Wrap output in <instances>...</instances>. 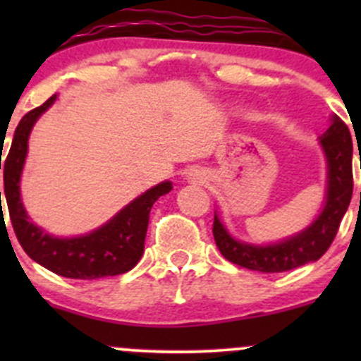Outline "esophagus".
<instances>
[{"mask_svg": "<svg viewBox=\"0 0 361 361\" xmlns=\"http://www.w3.org/2000/svg\"><path fill=\"white\" fill-rule=\"evenodd\" d=\"M188 178H190L192 181H201V180H204V178H206V174L202 173V171H197V169H192L190 173H188Z\"/></svg>", "mask_w": 361, "mask_h": 361, "instance_id": "esophagus-1", "label": "esophagus"}]
</instances>
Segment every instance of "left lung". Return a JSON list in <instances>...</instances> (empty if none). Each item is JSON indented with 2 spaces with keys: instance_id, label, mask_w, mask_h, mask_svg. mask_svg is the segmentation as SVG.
<instances>
[{
  "instance_id": "obj_1",
  "label": "left lung",
  "mask_w": 361,
  "mask_h": 361,
  "mask_svg": "<svg viewBox=\"0 0 361 361\" xmlns=\"http://www.w3.org/2000/svg\"><path fill=\"white\" fill-rule=\"evenodd\" d=\"M326 159L325 202L318 216L297 234L272 245H251L232 238L214 211L213 235L220 253L228 262L250 271L285 272L316 262L336 238L342 216L353 195V140L345 123L332 116L329 129L318 137ZM361 167V164H360Z\"/></svg>"
}]
</instances>
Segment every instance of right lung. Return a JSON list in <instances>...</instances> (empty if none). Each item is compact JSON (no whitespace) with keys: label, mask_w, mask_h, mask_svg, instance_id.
I'll use <instances>...</instances> for the list:
<instances>
[{"label":"right lung","mask_w":361,"mask_h":361,"mask_svg":"<svg viewBox=\"0 0 361 361\" xmlns=\"http://www.w3.org/2000/svg\"><path fill=\"white\" fill-rule=\"evenodd\" d=\"M57 99L54 94L42 106L25 113L13 134L12 147L3 166V183L13 231L25 253L49 271L71 279H97L130 271L145 251L150 209L155 201L169 194L173 183L162 181L123 206L111 220L96 231L75 238H57L32 224L20 197V176L27 157V141L36 120ZM3 155V152H1ZM1 204V192H0ZM3 214V206H1Z\"/></svg>","instance_id":"1"}]
</instances>
